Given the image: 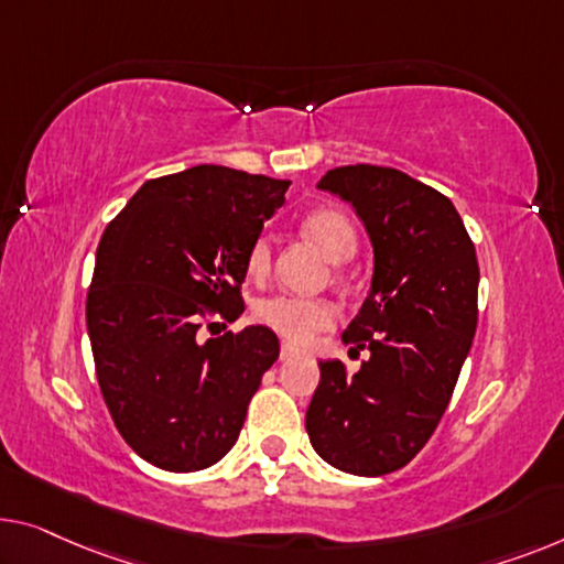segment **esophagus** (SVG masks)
Returning <instances> with one entry per match:
<instances>
[{
    "instance_id": "obj_1",
    "label": "esophagus",
    "mask_w": 564,
    "mask_h": 564,
    "mask_svg": "<svg viewBox=\"0 0 564 564\" xmlns=\"http://www.w3.org/2000/svg\"><path fill=\"white\" fill-rule=\"evenodd\" d=\"M296 355H299V351L293 349L289 341H283V344H281V362H285V359H293Z\"/></svg>"
}]
</instances>
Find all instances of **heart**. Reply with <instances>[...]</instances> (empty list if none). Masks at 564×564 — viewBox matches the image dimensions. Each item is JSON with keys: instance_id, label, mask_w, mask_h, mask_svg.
<instances>
[{"instance_id": "b5f03b06", "label": "heart", "mask_w": 564, "mask_h": 564, "mask_svg": "<svg viewBox=\"0 0 564 564\" xmlns=\"http://www.w3.org/2000/svg\"><path fill=\"white\" fill-rule=\"evenodd\" d=\"M304 230L334 263H341V260L355 256L357 232L351 228L349 217L339 209H316L304 220ZM246 268L253 279H263L268 273V268H271V238L268 235H258L253 240L246 258ZM253 316L258 324H263L265 329L275 332L289 344H296V347H306L314 339V334L329 329L336 318L329 301L289 296V293L260 299L253 308Z\"/></svg>"}]
</instances>
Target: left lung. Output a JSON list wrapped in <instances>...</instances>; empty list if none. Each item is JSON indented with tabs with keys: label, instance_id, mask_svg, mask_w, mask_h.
<instances>
[{
	"label": "left lung",
	"instance_id": "1",
	"mask_svg": "<svg viewBox=\"0 0 564 564\" xmlns=\"http://www.w3.org/2000/svg\"><path fill=\"white\" fill-rule=\"evenodd\" d=\"M316 187L355 207L375 271L341 334L369 359L355 377L339 359L318 362L306 433L329 466L384 476L417 456L448 408L478 322L476 248L448 197L390 166H336Z\"/></svg>",
	"mask_w": 564,
	"mask_h": 564
}]
</instances>
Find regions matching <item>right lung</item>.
Masks as SVG:
<instances>
[{
  "instance_id": "obj_1",
  "label": "right lung",
  "mask_w": 564,
  "mask_h": 564,
  "mask_svg": "<svg viewBox=\"0 0 564 564\" xmlns=\"http://www.w3.org/2000/svg\"><path fill=\"white\" fill-rule=\"evenodd\" d=\"M289 184L192 166L141 184L100 238L86 301L98 384L123 441L151 466L217 464L279 359L265 326L202 341L199 318L242 314L248 250Z\"/></svg>"
}]
</instances>
